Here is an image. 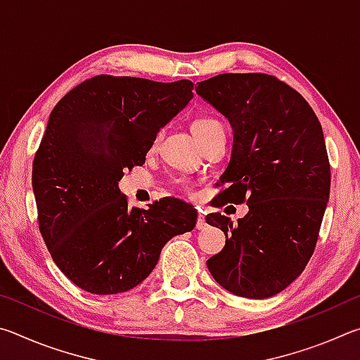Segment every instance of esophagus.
Masks as SVG:
<instances>
[{
	"label": "esophagus",
	"mask_w": 360,
	"mask_h": 360,
	"mask_svg": "<svg viewBox=\"0 0 360 360\" xmlns=\"http://www.w3.org/2000/svg\"><path fill=\"white\" fill-rule=\"evenodd\" d=\"M206 227H208V224H206V221H205V216H203V214H198V219H197V229H198V230H206Z\"/></svg>",
	"instance_id": "obj_1"
}]
</instances>
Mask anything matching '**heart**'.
<instances>
[{
	"instance_id": "b5f03b06",
	"label": "heart",
	"mask_w": 360,
	"mask_h": 360,
	"mask_svg": "<svg viewBox=\"0 0 360 360\" xmlns=\"http://www.w3.org/2000/svg\"><path fill=\"white\" fill-rule=\"evenodd\" d=\"M222 130H225L222 122H219L212 117L197 119L192 124V131H193V135L197 136L200 144H202L205 139H208L211 135H214V133L222 131Z\"/></svg>"
}]
</instances>
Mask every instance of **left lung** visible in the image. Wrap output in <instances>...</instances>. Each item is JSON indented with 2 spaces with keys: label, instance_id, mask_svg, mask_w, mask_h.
Masks as SVG:
<instances>
[{
  "label": "left lung",
  "instance_id": "1",
  "mask_svg": "<svg viewBox=\"0 0 360 360\" xmlns=\"http://www.w3.org/2000/svg\"><path fill=\"white\" fill-rule=\"evenodd\" d=\"M197 94L230 122L233 149L216 206L246 202L238 227L221 212L206 222L225 246L208 259L231 294L268 298L302 275L318 241L330 193L324 133L303 96L260 72H227L198 82Z\"/></svg>",
  "mask_w": 360,
  "mask_h": 360
}]
</instances>
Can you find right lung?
I'll return each instance as SVG.
<instances>
[{
	"label": "right lung",
	"mask_w": 360,
	"mask_h": 360,
	"mask_svg": "<svg viewBox=\"0 0 360 360\" xmlns=\"http://www.w3.org/2000/svg\"><path fill=\"white\" fill-rule=\"evenodd\" d=\"M191 81L96 76L79 84L49 115L33 162L42 238L77 288L111 295L136 288L163 246L195 229L197 212L178 198L130 208L125 169L143 165L157 133L193 98Z\"/></svg>",
	"instance_id": "obj_1"
}]
</instances>
